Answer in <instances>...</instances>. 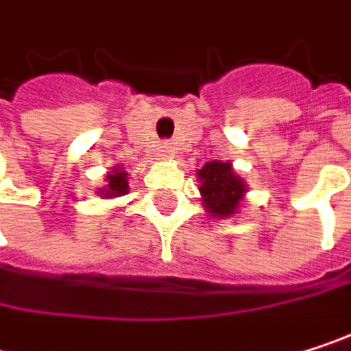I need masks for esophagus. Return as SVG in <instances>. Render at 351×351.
<instances>
[{"mask_svg": "<svg viewBox=\"0 0 351 351\" xmlns=\"http://www.w3.org/2000/svg\"><path fill=\"white\" fill-rule=\"evenodd\" d=\"M160 152H162V156H167V158H171V156H175V146H171V144H160Z\"/></svg>", "mask_w": 351, "mask_h": 351, "instance_id": "1", "label": "esophagus"}]
</instances>
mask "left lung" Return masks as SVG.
<instances>
[{
  "label": "left lung",
  "instance_id": "1",
  "mask_svg": "<svg viewBox=\"0 0 351 351\" xmlns=\"http://www.w3.org/2000/svg\"><path fill=\"white\" fill-rule=\"evenodd\" d=\"M199 191L203 197V207L213 217L234 215L245 195V182L232 169V162L211 160L201 171H197Z\"/></svg>",
  "mask_w": 351,
  "mask_h": 351
}]
</instances>
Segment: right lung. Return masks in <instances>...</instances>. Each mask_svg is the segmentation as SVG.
<instances>
[{
  "label": "right lung",
  "instance_id": "add662e5",
  "mask_svg": "<svg viewBox=\"0 0 351 351\" xmlns=\"http://www.w3.org/2000/svg\"><path fill=\"white\" fill-rule=\"evenodd\" d=\"M107 184L99 191V197H104V199H109V197H121V195H125L128 193V173L125 171H121L119 167H115V169H111L109 171V175L106 176Z\"/></svg>",
  "mask_w": 351,
  "mask_h": 351
}]
</instances>
